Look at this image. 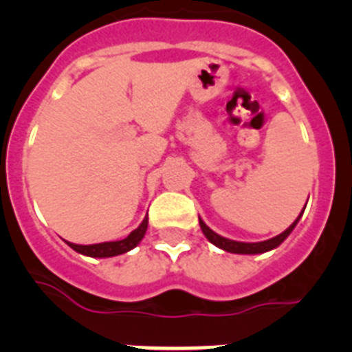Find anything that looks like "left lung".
I'll return each instance as SVG.
<instances>
[{"instance_id":"1","label":"left lung","mask_w":352,"mask_h":352,"mask_svg":"<svg viewBox=\"0 0 352 352\" xmlns=\"http://www.w3.org/2000/svg\"><path fill=\"white\" fill-rule=\"evenodd\" d=\"M300 217H301V213H300ZM300 217H298V219L294 220V222H292L291 226H289L287 229L282 232V234L275 236V238H272V239H266V241H259V243H243V241H232V239L223 238V236H220V234H217L214 231H211L210 227H208L201 219H199V226H201L204 236L210 239L211 243L217 245V247L222 248V250L232 252V254H263V252L273 250V248L278 247V245H280L282 241H284V239L291 234V231L298 223Z\"/></svg>"}]
</instances>
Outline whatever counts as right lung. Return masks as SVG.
Here are the masks:
<instances>
[{
    "label": "right lung",
    "mask_w": 352,
    "mask_h": 352,
    "mask_svg": "<svg viewBox=\"0 0 352 352\" xmlns=\"http://www.w3.org/2000/svg\"><path fill=\"white\" fill-rule=\"evenodd\" d=\"M146 229H148V217L142 220V223L135 229V231H132L125 239H120V241H105V243H96V245H76V243H70V241H67V243L68 247L74 248V250L79 252V254H82V256L114 257L132 250L133 247H138L139 241L144 238Z\"/></svg>",
    "instance_id": "right-lung-1"
}]
</instances>
